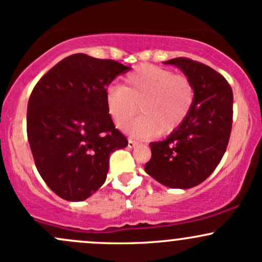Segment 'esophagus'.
Wrapping results in <instances>:
<instances>
[{
  "instance_id": "esophagus-1",
  "label": "esophagus",
  "mask_w": 262,
  "mask_h": 262,
  "mask_svg": "<svg viewBox=\"0 0 262 262\" xmlns=\"http://www.w3.org/2000/svg\"><path fill=\"white\" fill-rule=\"evenodd\" d=\"M137 145H138V142H137V140H134V139H129L128 140V147L129 148H134V147H137Z\"/></svg>"
}]
</instances>
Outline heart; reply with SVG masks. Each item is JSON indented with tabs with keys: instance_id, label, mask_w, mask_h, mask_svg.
<instances>
[{
	"instance_id": "b5f03b06",
	"label": "heart",
	"mask_w": 262,
	"mask_h": 262,
	"mask_svg": "<svg viewBox=\"0 0 262 262\" xmlns=\"http://www.w3.org/2000/svg\"><path fill=\"white\" fill-rule=\"evenodd\" d=\"M194 89L187 76L168 69L142 65L128 74L123 86L112 85L105 95L106 109L118 126L138 112V120L123 126L136 137L169 134L178 128L193 105Z\"/></svg>"
}]
</instances>
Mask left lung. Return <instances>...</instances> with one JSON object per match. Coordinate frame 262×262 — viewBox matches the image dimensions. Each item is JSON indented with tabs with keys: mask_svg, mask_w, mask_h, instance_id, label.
Here are the masks:
<instances>
[{
	"mask_svg": "<svg viewBox=\"0 0 262 262\" xmlns=\"http://www.w3.org/2000/svg\"><path fill=\"white\" fill-rule=\"evenodd\" d=\"M183 71L194 89L193 105L183 123L161 142L150 143L144 170L163 186L188 189L216 169L232 128V89L210 66L176 57L163 62Z\"/></svg>",
	"mask_w": 262,
	"mask_h": 262,
	"instance_id": "1",
	"label": "left lung"
}]
</instances>
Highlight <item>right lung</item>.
<instances>
[{
  "instance_id": "right-lung-1",
  "label": "right lung",
  "mask_w": 262,
  "mask_h": 262,
  "mask_svg": "<svg viewBox=\"0 0 262 262\" xmlns=\"http://www.w3.org/2000/svg\"><path fill=\"white\" fill-rule=\"evenodd\" d=\"M129 68L75 54L45 74L27 104V138L45 183L79 202L104 184L110 154L128 145L106 109V88Z\"/></svg>"
}]
</instances>
